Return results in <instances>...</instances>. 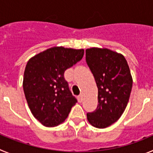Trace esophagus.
<instances>
[{
	"mask_svg": "<svg viewBox=\"0 0 153 153\" xmlns=\"http://www.w3.org/2000/svg\"><path fill=\"white\" fill-rule=\"evenodd\" d=\"M78 101H79V102H81L82 101H83V97H82V95H79L78 96Z\"/></svg>",
	"mask_w": 153,
	"mask_h": 153,
	"instance_id": "34e87169",
	"label": "esophagus"
}]
</instances>
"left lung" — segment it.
<instances>
[{
    "label": "left lung",
    "instance_id": "1",
    "mask_svg": "<svg viewBox=\"0 0 153 153\" xmlns=\"http://www.w3.org/2000/svg\"><path fill=\"white\" fill-rule=\"evenodd\" d=\"M86 60L98 88V105L86 114L93 126L103 129L121 117L129 102L132 77L126 58L108 48L86 50Z\"/></svg>",
    "mask_w": 153,
    "mask_h": 153
}]
</instances>
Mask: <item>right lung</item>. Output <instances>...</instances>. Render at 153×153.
Here are the masks:
<instances>
[{"instance_id":"right-lung-1","label":"right lung","mask_w":153,"mask_h":153,"mask_svg":"<svg viewBox=\"0 0 153 153\" xmlns=\"http://www.w3.org/2000/svg\"><path fill=\"white\" fill-rule=\"evenodd\" d=\"M83 54V49L53 47L28 60L23 79L24 95L31 113L44 126L63 123L77 102L63 74Z\"/></svg>"}]
</instances>
